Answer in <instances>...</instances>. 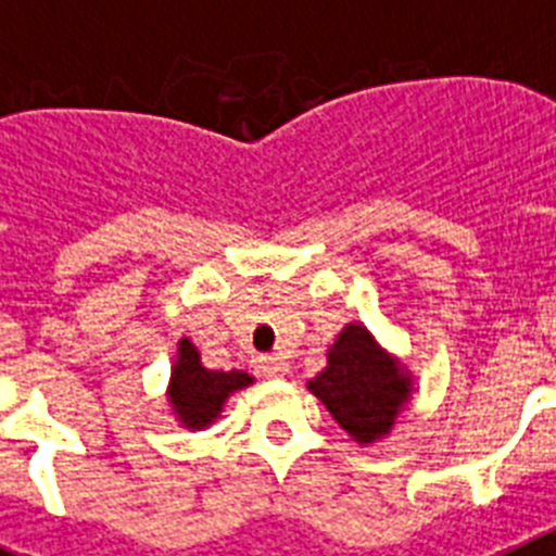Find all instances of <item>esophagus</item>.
<instances>
[{"label": "esophagus", "instance_id": "34e87169", "mask_svg": "<svg viewBox=\"0 0 556 556\" xmlns=\"http://www.w3.org/2000/svg\"><path fill=\"white\" fill-rule=\"evenodd\" d=\"M255 367H258V372H262V376H269V378L287 376V370H289L287 358L278 356V353H269V356H258Z\"/></svg>", "mask_w": 556, "mask_h": 556}]
</instances>
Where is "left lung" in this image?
Segmentation results:
<instances>
[{
  "instance_id": "8db88e82",
  "label": "left lung",
  "mask_w": 556,
  "mask_h": 556,
  "mask_svg": "<svg viewBox=\"0 0 556 556\" xmlns=\"http://www.w3.org/2000/svg\"><path fill=\"white\" fill-rule=\"evenodd\" d=\"M308 390L353 440L372 443L390 434L401 406L409 401L412 378L378 348L365 326L351 323L328 351V367L308 381Z\"/></svg>"
}]
</instances>
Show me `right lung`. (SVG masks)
Returning <instances> with one entry per match:
<instances>
[{
    "label": "right lung",
    "instance_id": "obj_1",
    "mask_svg": "<svg viewBox=\"0 0 556 556\" xmlns=\"http://www.w3.org/2000/svg\"><path fill=\"white\" fill-rule=\"evenodd\" d=\"M178 345V362L169 381L172 409L186 429H205L217 420L230 392L253 384V378L242 370H208L189 339H180Z\"/></svg>",
    "mask_w": 556,
    "mask_h": 556
}]
</instances>
